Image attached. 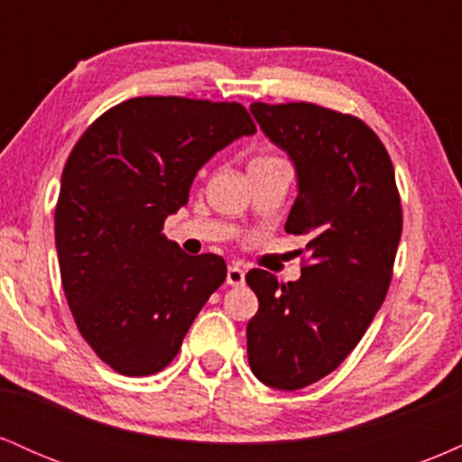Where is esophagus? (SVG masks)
I'll use <instances>...</instances> for the list:
<instances>
[{
	"label": "esophagus",
	"instance_id": "esophagus-1",
	"mask_svg": "<svg viewBox=\"0 0 462 462\" xmlns=\"http://www.w3.org/2000/svg\"><path fill=\"white\" fill-rule=\"evenodd\" d=\"M226 282L230 286H241L245 282V269L238 267V264H230L226 273Z\"/></svg>",
	"mask_w": 462,
	"mask_h": 462
}]
</instances>
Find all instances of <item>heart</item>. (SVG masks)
Segmentation results:
<instances>
[{
    "label": "heart",
    "instance_id": "1",
    "mask_svg": "<svg viewBox=\"0 0 462 462\" xmlns=\"http://www.w3.org/2000/svg\"><path fill=\"white\" fill-rule=\"evenodd\" d=\"M275 156H256L254 158V162H258V161H273Z\"/></svg>",
    "mask_w": 462,
    "mask_h": 462
}]
</instances>
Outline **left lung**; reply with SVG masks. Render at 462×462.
Masks as SVG:
<instances>
[{
	"mask_svg": "<svg viewBox=\"0 0 462 462\" xmlns=\"http://www.w3.org/2000/svg\"><path fill=\"white\" fill-rule=\"evenodd\" d=\"M249 110L298 169L284 230L306 238L309 258L298 282L247 272L258 298L247 358L264 384L298 391L332 374L383 306L402 236L400 190L389 152L358 116L310 102Z\"/></svg>",
	"mask_w": 462,
	"mask_h": 462,
	"instance_id": "8db88e82",
	"label": "left lung"
}]
</instances>
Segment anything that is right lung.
<instances>
[{
    "label": "right lung",
    "mask_w": 462,
    "mask_h": 462,
    "mask_svg": "<svg viewBox=\"0 0 462 462\" xmlns=\"http://www.w3.org/2000/svg\"><path fill=\"white\" fill-rule=\"evenodd\" d=\"M254 132L238 102L158 95L113 106L73 145L54 215L60 280L79 334L116 374L167 367L224 284V258L189 256L162 227L201 164Z\"/></svg>",
    "instance_id": "1"
}]
</instances>
